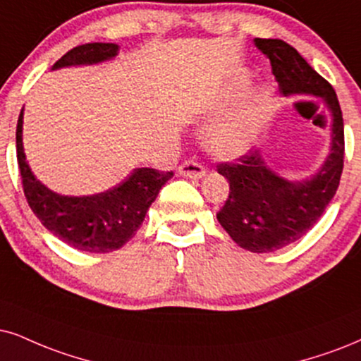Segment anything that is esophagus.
<instances>
[{
  "label": "esophagus",
  "mask_w": 361,
  "mask_h": 361,
  "mask_svg": "<svg viewBox=\"0 0 361 361\" xmlns=\"http://www.w3.org/2000/svg\"><path fill=\"white\" fill-rule=\"evenodd\" d=\"M180 175L190 176V178H202L204 175V166L196 159H186L181 163Z\"/></svg>",
  "instance_id": "34e87169"
}]
</instances>
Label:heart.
Returning <instances> with one entry per match:
<instances>
[{
    "instance_id": "heart-1",
    "label": "heart",
    "mask_w": 361,
    "mask_h": 361,
    "mask_svg": "<svg viewBox=\"0 0 361 361\" xmlns=\"http://www.w3.org/2000/svg\"><path fill=\"white\" fill-rule=\"evenodd\" d=\"M248 86V75L241 73L231 81L228 98H236ZM262 126V94L235 108L226 118L218 121L208 133V145L218 157H238L253 143Z\"/></svg>"
}]
</instances>
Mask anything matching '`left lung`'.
Wrapping results in <instances>:
<instances>
[{
    "label": "left lung",
    "instance_id": "obj_1",
    "mask_svg": "<svg viewBox=\"0 0 361 361\" xmlns=\"http://www.w3.org/2000/svg\"><path fill=\"white\" fill-rule=\"evenodd\" d=\"M270 58L280 91L320 97L330 111L331 153L322 170L303 181H288L250 149L235 161L218 163V173L230 183V195L216 213L218 221L235 243L253 253H268L300 240L320 220L336 193L343 171V115L335 90L293 47L283 39H255Z\"/></svg>",
    "mask_w": 361,
    "mask_h": 361
}]
</instances>
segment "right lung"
I'll list each match as a JSON object with an SVG mask.
<instances>
[{"label":"right lung","mask_w":361,"mask_h":361,"mask_svg":"<svg viewBox=\"0 0 361 361\" xmlns=\"http://www.w3.org/2000/svg\"><path fill=\"white\" fill-rule=\"evenodd\" d=\"M118 44L86 43L63 54L53 70L73 65H91L115 58ZM23 109L16 126V157L23 191L43 226L73 248L90 253H108L121 248L135 236L173 171L136 168L126 180L103 193L63 196L36 180L23 152Z\"/></svg>","instance_id":"obj_1"}]
</instances>
